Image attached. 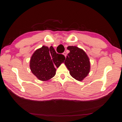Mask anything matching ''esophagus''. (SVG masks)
Instances as JSON below:
<instances>
[{
    "label": "esophagus",
    "instance_id": "obj_1",
    "mask_svg": "<svg viewBox=\"0 0 122 122\" xmlns=\"http://www.w3.org/2000/svg\"><path fill=\"white\" fill-rule=\"evenodd\" d=\"M63 55L65 56V57H66V55H67V53L65 52H64V53H63Z\"/></svg>",
    "mask_w": 122,
    "mask_h": 122
}]
</instances>
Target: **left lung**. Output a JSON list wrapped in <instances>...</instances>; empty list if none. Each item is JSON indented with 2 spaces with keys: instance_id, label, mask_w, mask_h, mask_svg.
<instances>
[{
  "instance_id": "left-lung-1",
  "label": "left lung",
  "mask_w": 122,
  "mask_h": 122,
  "mask_svg": "<svg viewBox=\"0 0 122 122\" xmlns=\"http://www.w3.org/2000/svg\"><path fill=\"white\" fill-rule=\"evenodd\" d=\"M67 50L70 52L67 56L65 65L70 75L78 81L83 80L90 70V62L88 55L81 48L75 46H69Z\"/></svg>"
}]
</instances>
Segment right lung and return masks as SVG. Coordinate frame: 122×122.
Segmentation results:
<instances>
[{
  "label": "right lung",
  "mask_w": 122,
  "mask_h": 122,
  "mask_svg": "<svg viewBox=\"0 0 122 122\" xmlns=\"http://www.w3.org/2000/svg\"><path fill=\"white\" fill-rule=\"evenodd\" d=\"M65 59V56L57 54L52 46L50 48L43 46L37 49L32 55L30 67L37 79L47 81L55 75L56 68H58Z\"/></svg>",
  "instance_id": "obj_1"
}]
</instances>
